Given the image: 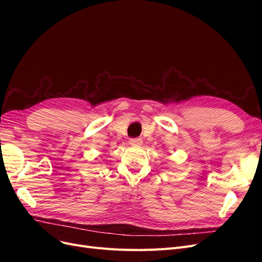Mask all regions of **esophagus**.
Segmentation results:
<instances>
[{"mask_svg":"<svg viewBox=\"0 0 262 262\" xmlns=\"http://www.w3.org/2000/svg\"><path fill=\"white\" fill-rule=\"evenodd\" d=\"M129 143L134 146H140L143 144V141H142V139H140V138H136V139H130Z\"/></svg>","mask_w":262,"mask_h":262,"instance_id":"34e87169","label":"esophagus"}]
</instances>
